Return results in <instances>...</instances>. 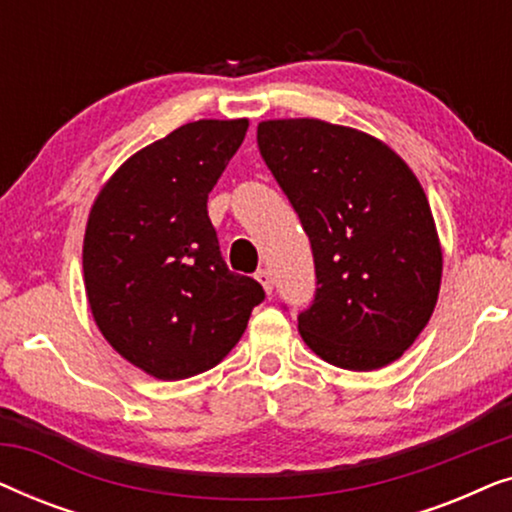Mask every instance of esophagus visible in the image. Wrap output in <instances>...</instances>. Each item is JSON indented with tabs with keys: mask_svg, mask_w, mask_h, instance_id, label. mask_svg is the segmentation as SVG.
Listing matches in <instances>:
<instances>
[{
	"mask_svg": "<svg viewBox=\"0 0 512 512\" xmlns=\"http://www.w3.org/2000/svg\"><path fill=\"white\" fill-rule=\"evenodd\" d=\"M256 279H258V284H261L263 289H265V293H272V275H270V270L261 268V270L256 272Z\"/></svg>",
	"mask_w": 512,
	"mask_h": 512,
	"instance_id": "34e87169",
	"label": "esophagus"
}]
</instances>
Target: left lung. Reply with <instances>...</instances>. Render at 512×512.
<instances>
[{"mask_svg":"<svg viewBox=\"0 0 512 512\" xmlns=\"http://www.w3.org/2000/svg\"><path fill=\"white\" fill-rule=\"evenodd\" d=\"M256 139L312 244L305 345L347 370L396 361L429 324L443 275L424 188L387 144L345 125L263 121Z\"/></svg>","mask_w":512,"mask_h":512,"instance_id":"1","label":"left lung"}]
</instances>
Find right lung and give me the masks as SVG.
Listing matches in <instances>:
<instances>
[{
  "mask_svg": "<svg viewBox=\"0 0 512 512\" xmlns=\"http://www.w3.org/2000/svg\"><path fill=\"white\" fill-rule=\"evenodd\" d=\"M247 128V118L181 125L125 160L90 209L83 279L95 324L158 380L214 368L265 298L228 270L207 214Z\"/></svg>",
  "mask_w": 512,
  "mask_h": 512,
  "instance_id": "1",
  "label": "right lung"
}]
</instances>
